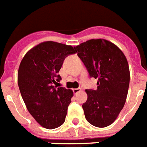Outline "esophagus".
Wrapping results in <instances>:
<instances>
[{
	"mask_svg": "<svg viewBox=\"0 0 147 147\" xmlns=\"http://www.w3.org/2000/svg\"><path fill=\"white\" fill-rule=\"evenodd\" d=\"M72 91H73L74 94H76L77 93H78L79 92H81V88H74Z\"/></svg>",
	"mask_w": 147,
	"mask_h": 147,
	"instance_id": "esophagus-1",
	"label": "esophagus"
}]
</instances>
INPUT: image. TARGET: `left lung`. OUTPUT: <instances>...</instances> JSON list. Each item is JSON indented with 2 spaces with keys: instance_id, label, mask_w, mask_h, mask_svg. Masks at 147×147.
<instances>
[{
  "instance_id": "obj_1",
  "label": "left lung",
  "mask_w": 147,
  "mask_h": 147,
  "mask_svg": "<svg viewBox=\"0 0 147 147\" xmlns=\"http://www.w3.org/2000/svg\"><path fill=\"white\" fill-rule=\"evenodd\" d=\"M91 78H98V88L87 89L82 105L91 124L105 127L114 122L123 109L130 84L127 60L122 51L106 40H90L75 47Z\"/></svg>"
}]
</instances>
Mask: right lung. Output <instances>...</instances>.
I'll use <instances>...</instances> for the list:
<instances>
[{
	"instance_id": "1",
	"label": "right lung",
	"mask_w": 147,
	"mask_h": 147,
	"mask_svg": "<svg viewBox=\"0 0 147 147\" xmlns=\"http://www.w3.org/2000/svg\"><path fill=\"white\" fill-rule=\"evenodd\" d=\"M75 47L47 41L36 46L23 58L18 70V86L27 110L40 125L55 129L65 122L73 92L56 84L65 59Z\"/></svg>"
}]
</instances>
